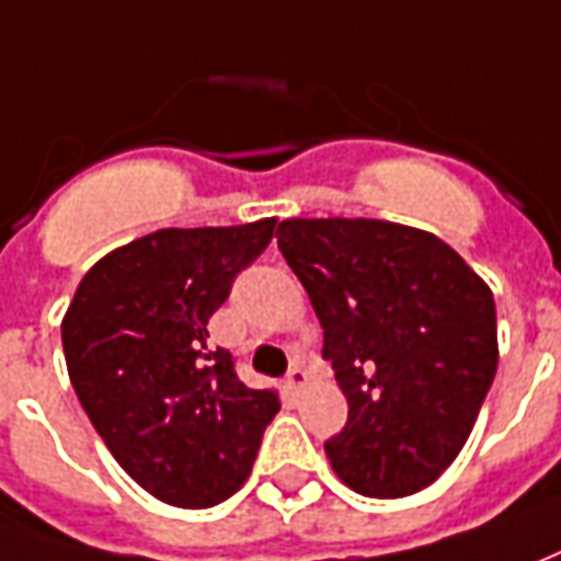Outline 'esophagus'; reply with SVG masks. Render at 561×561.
Masks as SVG:
<instances>
[{"label":"esophagus","instance_id":"1","mask_svg":"<svg viewBox=\"0 0 561 561\" xmlns=\"http://www.w3.org/2000/svg\"><path fill=\"white\" fill-rule=\"evenodd\" d=\"M307 382H309V374L300 367V364H294L291 370H288V376H285V386L291 391H304L307 389Z\"/></svg>","mask_w":561,"mask_h":561}]
</instances>
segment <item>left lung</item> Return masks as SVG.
Instances as JSON below:
<instances>
[{"label":"left lung","mask_w":561,"mask_h":561,"mask_svg":"<svg viewBox=\"0 0 561 561\" xmlns=\"http://www.w3.org/2000/svg\"><path fill=\"white\" fill-rule=\"evenodd\" d=\"M279 252L324 328L346 394L324 453L367 499H403L453 465L499 370L492 291L428 230L376 218H288Z\"/></svg>","instance_id":"8db88e82"}]
</instances>
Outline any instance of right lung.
Listing matches in <instances>:
<instances>
[{
  "instance_id": "obj_1",
  "label": "right lung",
  "mask_w": 561,
  "mask_h": 561,
  "mask_svg": "<svg viewBox=\"0 0 561 561\" xmlns=\"http://www.w3.org/2000/svg\"><path fill=\"white\" fill-rule=\"evenodd\" d=\"M276 218L167 227L100 257L62 316L78 401L117 465L172 507H213L252 473L279 394L249 389L206 324Z\"/></svg>"
}]
</instances>
